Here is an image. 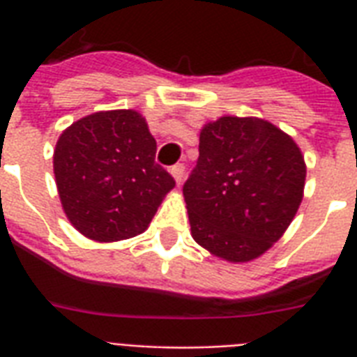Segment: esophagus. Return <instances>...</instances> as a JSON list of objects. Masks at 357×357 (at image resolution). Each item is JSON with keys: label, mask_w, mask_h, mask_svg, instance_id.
<instances>
[{"label": "esophagus", "mask_w": 357, "mask_h": 357, "mask_svg": "<svg viewBox=\"0 0 357 357\" xmlns=\"http://www.w3.org/2000/svg\"><path fill=\"white\" fill-rule=\"evenodd\" d=\"M170 174H172V178L176 179V185H181L185 176V167L183 165H174V167L170 168Z\"/></svg>", "instance_id": "34e87169"}]
</instances>
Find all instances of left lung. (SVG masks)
Returning <instances> with one entry per match:
<instances>
[{"instance_id": "obj_1", "label": "left lung", "mask_w": 357, "mask_h": 357, "mask_svg": "<svg viewBox=\"0 0 357 357\" xmlns=\"http://www.w3.org/2000/svg\"><path fill=\"white\" fill-rule=\"evenodd\" d=\"M304 185V155L274 123L255 116L207 122L183 185L190 235L229 263L257 259L293 222Z\"/></svg>"}]
</instances>
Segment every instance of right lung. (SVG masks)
<instances>
[{
  "instance_id": "add662e5",
  "label": "right lung",
  "mask_w": 357,
  "mask_h": 357,
  "mask_svg": "<svg viewBox=\"0 0 357 357\" xmlns=\"http://www.w3.org/2000/svg\"><path fill=\"white\" fill-rule=\"evenodd\" d=\"M155 150L146 119L133 109L98 111L64 129L53 174L70 224L96 243L146 231L176 185Z\"/></svg>"
}]
</instances>
